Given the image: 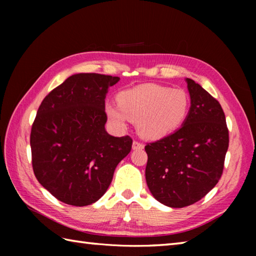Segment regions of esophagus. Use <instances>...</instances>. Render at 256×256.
I'll use <instances>...</instances> for the list:
<instances>
[{
    "label": "esophagus",
    "instance_id": "esophagus-1",
    "mask_svg": "<svg viewBox=\"0 0 256 256\" xmlns=\"http://www.w3.org/2000/svg\"><path fill=\"white\" fill-rule=\"evenodd\" d=\"M132 148L133 150H143L144 148V145L142 143L138 142V140H134L133 144H132Z\"/></svg>",
    "mask_w": 256,
    "mask_h": 256
}]
</instances>
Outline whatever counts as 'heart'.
Here are the masks:
<instances>
[{"instance_id":"heart-1","label":"heart","mask_w":256,"mask_h":256,"mask_svg":"<svg viewBox=\"0 0 256 256\" xmlns=\"http://www.w3.org/2000/svg\"><path fill=\"white\" fill-rule=\"evenodd\" d=\"M118 104H106L108 116L118 125L130 120L146 140H160L170 135L186 121L190 99L182 89L144 84L118 94Z\"/></svg>"}]
</instances>
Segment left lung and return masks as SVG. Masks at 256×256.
<instances>
[{"instance_id": "obj_1", "label": "left lung", "mask_w": 256, "mask_h": 256, "mask_svg": "<svg viewBox=\"0 0 256 256\" xmlns=\"http://www.w3.org/2000/svg\"><path fill=\"white\" fill-rule=\"evenodd\" d=\"M190 110L182 126L145 146L146 182L154 198L170 208L197 202L218 184L229 148L220 103L186 78Z\"/></svg>"}]
</instances>
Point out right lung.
<instances>
[{"label":"right lung","mask_w":256,"mask_h":256,"mask_svg":"<svg viewBox=\"0 0 256 256\" xmlns=\"http://www.w3.org/2000/svg\"><path fill=\"white\" fill-rule=\"evenodd\" d=\"M118 77L70 76L45 96L30 132L32 164L42 187L67 204L84 206L106 194L130 136L106 131V96Z\"/></svg>","instance_id":"add662e5"}]
</instances>
